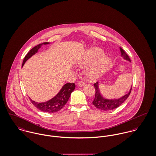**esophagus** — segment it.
<instances>
[{
    "mask_svg": "<svg viewBox=\"0 0 156 156\" xmlns=\"http://www.w3.org/2000/svg\"><path fill=\"white\" fill-rule=\"evenodd\" d=\"M85 83L83 82V81H79L78 83V85L79 86V87H83L85 85Z\"/></svg>",
    "mask_w": 156,
    "mask_h": 156,
    "instance_id": "1",
    "label": "esophagus"
}]
</instances>
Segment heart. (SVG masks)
<instances>
[{"mask_svg":"<svg viewBox=\"0 0 156 156\" xmlns=\"http://www.w3.org/2000/svg\"><path fill=\"white\" fill-rule=\"evenodd\" d=\"M103 55L104 52L100 48H91L84 55V56L77 60L76 64L81 68H87L95 61L102 57ZM110 63V59L108 57H102L88 68L87 71L88 77L91 80L98 79L106 71Z\"/></svg>","mask_w":156,"mask_h":156,"instance_id":"obj_1","label":"heart"}]
</instances>
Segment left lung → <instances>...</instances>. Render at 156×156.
<instances>
[{"mask_svg":"<svg viewBox=\"0 0 156 156\" xmlns=\"http://www.w3.org/2000/svg\"><path fill=\"white\" fill-rule=\"evenodd\" d=\"M120 50L121 56L123 57L124 59L131 62V59H129L128 55L125 53V51L121 48H120ZM94 85L96 90V94H95L94 100L93 101V104L96 108L104 111L112 110L120 106V105L128 98L132 90V86H131L129 91L126 94L121 97L119 98L108 99L106 98H105L101 94L99 90V86H98V82L94 84Z\"/></svg>","mask_w":156,"mask_h":156,"instance_id":"1","label":"left lung"}]
</instances>
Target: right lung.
Instances as JSON below:
<instances>
[{"label":"right lung","instance_id":"right-lung-1","mask_svg":"<svg viewBox=\"0 0 156 156\" xmlns=\"http://www.w3.org/2000/svg\"><path fill=\"white\" fill-rule=\"evenodd\" d=\"M49 43L45 42L40 44H38L37 46H35L34 48H32L25 56L24 58L22 67L24 66L26 61L29 59L31 57H32L34 55H35L36 53H37L39 48H41L42 45H46L48 44ZM75 88V85L74 83H66L61 88L59 92L47 101L43 102V103H38L33 101L30 98V100L34 106L40 110L41 111L48 112V113H55L57 112L60 110L63 106L66 104L68 102L70 96L72 93V91L74 90Z\"/></svg>","mask_w":156,"mask_h":156}]
</instances>
